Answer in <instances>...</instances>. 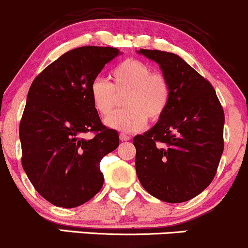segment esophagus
Instances as JSON below:
<instances>
[{
  "instance_id": "1",
  "label": "esophagus",
  "mask_w": 248,
  "mask_h": 248,
  "mask_svg": "<svg viewBox=\"0 0 248 248\" xmlns=\"http://www.w3.org/2000/svg\"><path fill=\"white\" fill-rule=\"evenodd\" d=\"M120 140L121 141H128V140H130V136L127 135V134H124V133H121L120 134Z\"/></svg>"
}]
</instances>
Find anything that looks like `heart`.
Instances as JSON below:
<instances>
[{
	"mask_svg": "<svg viewBox=\"0 0 248 248\" xmlns=\"http://www.w3.org/2000/svg\"><path fill=\"white\" fill-rule=\"evenodd\" d=\"M110 84L102 78L91 82L90 95L93 107L101 116L114 110L119 96H124L122 106L105 120L112 129L135 133L147 124L148 119L157 122L166 113L171 98V86L162 72H153L147 62L135 58L121 62L110 71Z\"/></svg>",
	"mask_w": 248,
	"mask_h": 248,
	"instance_id": "b5f03b06",
	"label": "heart"
}]
</instances>
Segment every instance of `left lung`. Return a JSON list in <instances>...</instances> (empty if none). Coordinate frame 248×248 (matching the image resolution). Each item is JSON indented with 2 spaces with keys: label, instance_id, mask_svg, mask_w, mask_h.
<instances>
[{
  "label": "left lung",
  "instance_id": "8db88e82",
  "mask_svg": "<svg viewBox=\"0 0 248 248\" xmlns=\"http://www.w3.org/2000/svg\"><path fill=\"white\" fill-rule=\"evenodd\" d=\"M160 65L171 86L166 113L136 135L135 168L142 186L167 203H183L215 178L224 150V110L211 82L181 57L140 49Z\"/></svg>",
  "mask_w": 248,
  "mask_h": 248
}]
</instances>
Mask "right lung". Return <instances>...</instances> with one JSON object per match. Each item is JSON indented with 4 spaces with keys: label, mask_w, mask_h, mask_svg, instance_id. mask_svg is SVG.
<instances>
[{
    "label": "right lung",
    "mask_w": 248,
    "mask_h": 248,
    "mask_svg": "<svg viewBox=\"0 0 248 248\" xmlns=\"http://www.w3.org/2000/svg\"><path fill=\"white\" fill-rule=\"evenodd\" d=\"M109 46L77 47L36 77L21 124L22 166L36 191L51 204L76 207L100 191V162L119 147V134L102 124L91 82L119 55ZM95 134L91 140L82 135Z\"/></svg>",
    "instance_id": "obj_1"
}]
</instances>
